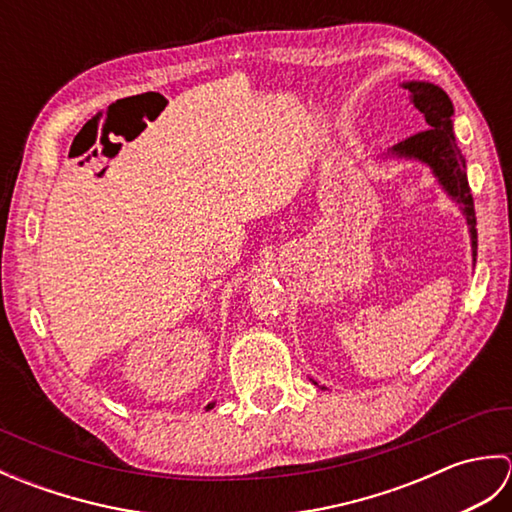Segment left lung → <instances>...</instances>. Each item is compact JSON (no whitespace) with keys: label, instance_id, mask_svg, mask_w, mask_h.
Listing matches in <instances>:
<instances>
[{"label":"left lung","instance_id":"1","mask_svg":"<svg viewBox=\"0 0 512 512\" xmlns=\"http://www.w3.org/2000/svg\"><path fill=\"white\" fill-rule=\"evenodd\" d=\"M405 88L413 96V105L424 114L427 127L424 132L413 134L394 147L398 156H413L422 162L431 165L433 173L440 178L453 198H458L462 204L466 222L471 226V239H473V257L477 255V231H475V206L473 195L469 189V180H466V160L462 156V149L455 143L451 116H453V103L449 94L440 90L438 85L411 81L405 83Z\"/></svg>","mask_w":512,"mask_h":512}]
</instances>
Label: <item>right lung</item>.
Returning a JSON list of instances; mask_svg holds the SVG:
<instances>
[{
    "label": "right lung",
    "mask_w": 512,
    "mask_h": 512,
    "mask_svg": "<svg viewBox=\"0 0 512 512\" xmlns=\"http://www.w3.org/2000/svg\"><path fill=\"white\" fill-rule=\"evenodd\" d=\"M211 407H213V405H209V409H211Z\"/></svg>",
    "instance_id": "1"
}]
</instances>
